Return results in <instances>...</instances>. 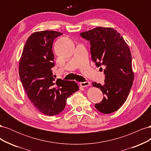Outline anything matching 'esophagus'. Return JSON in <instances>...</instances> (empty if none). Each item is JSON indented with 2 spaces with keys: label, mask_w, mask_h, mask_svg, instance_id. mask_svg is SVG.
<instances>
[{
  "label": "esophagus",
  "mask_w": 151,
  "mask_h": 151,
  "mask_svg": "<svg viewBox=\"0 0 151 151\" xmlns=\"http://www.w3.org/2000/svg\"><path fill=\"white\" fill-rule=\"evenodd\" d=\"M80 85L82 87H87V86H90V83L88 81H86V82H84V83H81Z\"/></svg>",
  "instance_id": "34e87169"
}]
</instances>
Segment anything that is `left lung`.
<instances>
[{
	"mask_svg": "<svg viewBox=\"0 0 151 151\" xmlns=\"http://www.w3.org/2000/svg\"><path fill=\"white\" fill-rule=\"evenodd\" d=\"M80 35L90 42L91 58L96 65L105 67L104 84L92 83L104 95L102 101L94 106L102 113L115 112L125 102L133 84L129 47L120 34L111 28L97 27Z\"/></svg>",
	"mask_w": 151,
	"mask_h": 151,
	"instance_id": "8db88e82",
	"label": "left lung"
}]
</instances>
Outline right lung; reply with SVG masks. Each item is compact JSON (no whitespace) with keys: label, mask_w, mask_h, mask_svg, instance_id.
<instances>
[{"label":"right lung","mask_w":151,"mask_h":151,"mask_svg":"<svg viewBox=\"0 0 151 151\" xmlns=\"http://www.w3.org/2000/svg\"><path fill=\"white\" fill-rule=\"evenodd\" d=\"M62 35L55 31L33 33L26 41L19 61V77L27 95L40 112L49 116L62 112L68 97L79 90L74 81L55 80L53 76V43Z\"/></svg>","instance_id":"add662e5"}]
</instances>
